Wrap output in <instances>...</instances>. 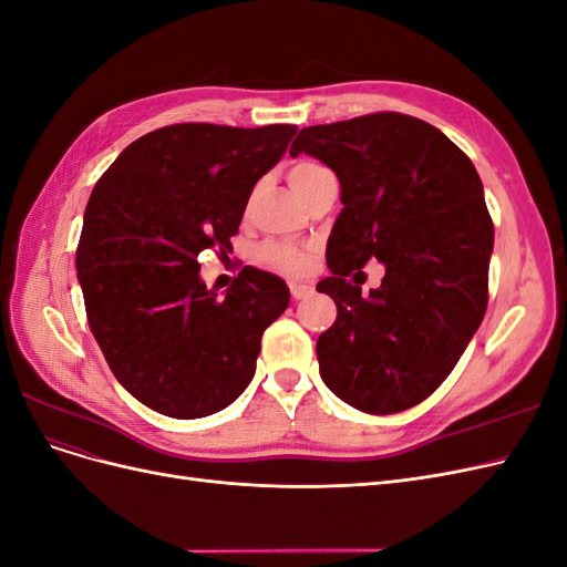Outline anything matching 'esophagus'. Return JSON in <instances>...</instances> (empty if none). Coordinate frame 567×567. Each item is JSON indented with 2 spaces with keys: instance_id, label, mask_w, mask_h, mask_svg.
<instances>
[{
  "instance_id": "esophagus-1",
  "label": "esophagus",
  "mask_w": 567,
  "mask_h": 567,
  "mask_svg": "<svg viewBox=\"0 0 567 567\" xmlns=\"http://www.w3.org/2000/svg\"><path fill=\"white\" fill-rule=\"evenodd\" d=\"M312 286L310 284H290V296H293L296 300H302L307 296H312Z\"/></svg>"
}]
</instances>
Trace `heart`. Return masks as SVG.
Instances as JSON below:
<instances>
[{
  "label": "heart",
  "instance_id": "1",
  "mask_svg": "<svg viewBox=\"0 0 567 567\" xmlns=\"http://www.w3.org/2000/svg\"><path fill=\"white\" fill-rule=\"evenodd\" d=\"M319 167L321 165L317 163H298L290 167L288 182L293 186V192H298V188L310 179ZM260 260L271 269L290 274V277H300V274H305L307 267H310V255H307V250L288 241H267L260 248Z\"/></svg>",
  "mask_w": 567,
  "mask_h": 567
}]
</instances>
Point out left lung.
Returning <instances> with one entry per match:
<instances>
[{
  "label": "left lung",
  "instance_id": "obj_1",
  "mask_svg": "<svg viewBox=\"0 0 567 567\" xmlns=\"http://www.w3.org/2000/svg\"><path fill=\"white\" fill-rule=\"evenodd\" d=\"M298 153L333 169L346 205L326 246L331 277L317 284L338 307L317 340L321 379L364 414L416 406L487 310L494 225L483 182L437 127L392 111L305 127L290 146ZM369 259L386 277L362 297L347 277Z\"/></svg>",
  "mask_w": 567,
  "mask_h": 567
}]
</instances>
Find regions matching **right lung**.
Returning a JSON list of instances; mask_svg holds the SVG:
<instances>
[{"label":"right lung","mask_w":567,"mask_h":567,"mask_svg":"<svg viewBox=\"0 0 567 567\" xmlns=\"http://www.w3.org/2000/svg\"><path fill=\"white\" fill-rule=\"evenodd\" d=\"M296 132L167 125L132 142L94 186L75 257L84 310L117 383L158 414L210 416L252 381L288 286L244 267L217 298L198 255L231 250L252 186Z\"/></svg>","instance_id":"obj_1"}]
</instances>
